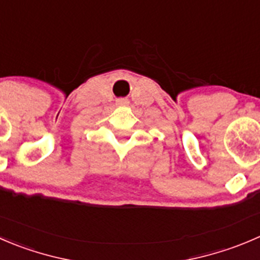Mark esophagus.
Masks as SVG:
<instances>
[{"mask_svg":"<svg viewBox=\"0 0 260 260\" xmlns=\"http://www.w3.org/2000/svg\"><path fill=\"white\" fill-rule=\"evenodd\" d=\"M117 103H118V105H127L128 100L127 99H119Z\"/></svg>","mask_w":260,"mask_h":260,"instance_id":"esophagus-1","label":"esophagus"}]
</instances>
